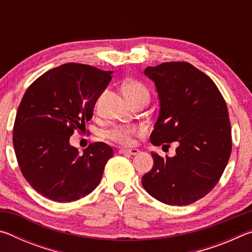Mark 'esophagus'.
Returning a JSON list of instances; mask_svg holds the SVG:
<instances>
[{"mask_svg":"<svg viewBox=\"0 0 252 252\" xmlns=\"http://www.w3.org/2000/svg\"><path fill=\"white\" fill-rule=\"evenodd\" d=\"M119 152L125 153V155L135 156V155H138L140 151L138 150V149H120V150H119Z\"/></svg>","mask_w":252,"mask_h":252,"instance_id":"esophagus-1","label":"esophagus"}]
</instances>
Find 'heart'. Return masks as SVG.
I'll return each mask as SVG.
<instances>
[{"instance_id":"obj_1","label":"heart","mask_w":252,"mask_h":252,"mask_svg":"<svg viewBox=\"0 0 252 252\" xmlns=\"http://www.w3.org/2000/svg\"><path fill=\"white\" fill-rule=\"evenodd\" d=\"M123 92L132 104L140 103V102H149L150 100V91L147 85L138 80H127L123 83ZM138 127L134 126H121L108 132V138L114 142L120 144H131L132 136H133Z\"/></svg>"}]
</instances>
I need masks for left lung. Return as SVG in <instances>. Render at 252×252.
Here are the masks:
<instances>
[{
  "instance_id": "left-lung-1",
  "label": "left lung",
  "mask_w": 252,
  "mask_h": 252,
  "mask_svg": "<svg viewBox=\"0 0 252 252\" xmlns=\"http://www.w3.org/2000/svg\"><path fill=\"white\" fill-rule=\"evenodd\" d=\"M156 84L159 117L153 146L177 141L176 156L151 152L153 167L142 177L147 192L170 206H187L208 194L231 155V126L215 82L188 62H165L144 70Z\"/></svg>"
}]
</instances>
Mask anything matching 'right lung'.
<instances>
[{"instance_id":"add662e5","label":"right lung","mask_w":252,"mask_h":252,"mask_svg":"<svg viewBox=\"0 0 252 252\" xmlns=\"http://www.w3.org/2000/svg\"><path fill=\"white\" fill-rule=\"evenodd\" d=\"M112 71L66 63L45 72L28 88L19 105L13 146L23 177L36 192L57 202L85 197L101 181L113 157L103 142L81 156L70 144L74 130L85 129Z\"/></svg>"}]
</instances>
